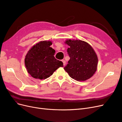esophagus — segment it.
I'll use <instances>...</instances> for the list:
<instances>
[{"mask_svg": "<svg viewBox=\"0 0 122 122\" xmlns=\"http://www.w3.org/2000/svg\"><path fill=\"white\" fill-rule=\"evenodd\" d=\"M62 62H63V65H64V66H65V65H66V61H65V60H62Z\"/></svg>", "mask_w": 122, "mask_h": 122, "instance_id": "34e87169", "label": "esophagus"}]
</instances>
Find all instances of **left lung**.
<instances>
[{
  "label": "left lung",
  "instance_id": "left-lung-1",
  "mask_svg": "<svg viewBox=\"0 0 122 122\" xmlns=\"http://www.w3.org/2000/svg\"><path fill=\"white\" fill-rule=\"evenodd\" d=\"M66 44L70 57L64 68L72 78L78 81L90 79L97 71L98 59L95 50L89 44L80 40H67Z\"/></svg>",
  "mask_w": 122,
  "mask_h": 122
}]
</instances>
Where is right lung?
Returning a JSON list of instances; mask_svg holds the SVG:
<instances>
[{"mask_svg":"<svg viewBox=\"0 0 122 122\" xmlns=\"http://www.w3.org/2000/svg\"><path fill=\"white\" fill-rule=\"evenodd\" d=\"M50 41H42L34 45L25 55L24 62L27 72L33 78L43 80L48 78L60 67L61 61L55 58V51L50 47Z\"/></svg>","mask_w":122,"mask_h":122,"instance_id":"add662e5","label":"right lung"}]
</instances>
